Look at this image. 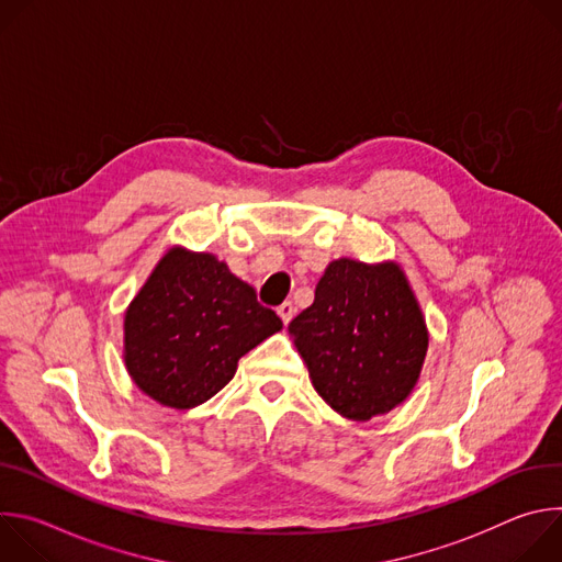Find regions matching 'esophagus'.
Instances as JSON below:
<instances>
[{
    "label": "esophagus",
    "mask_w": 562,
    "mask_h": 562,
    "mask_svg": "<svg viewBox=\"0 0 562 562\" xmlns=\"http://www.w3.org/2000/svg\"><path fill=\"white\" fill-rule=\"evenodd\" d=\"M278 315L282 317V323H284V325H289L291 319H293V315H295V306H293V302H282V304L278 306Z\"/></svg>",
    "instance_id": "esophagus-1"
}]
</instances>
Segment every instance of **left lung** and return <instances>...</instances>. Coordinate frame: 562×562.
<instances>
[{"label": "left lung", "instance_id": "1", "mask_svg": "<svg viewBox=\"0 0 562 562\" xmlns=\"http://www.w3.org/2000/svg\"><path fill=\"white\" fill-rule=\"evenodd\" d=\"M289 334L317 395L353 423L403 405L429 349L420 302L393 260L329 262Z\"/></svg>", "mask_w": 562, "mask_h": 562}]
</instances>
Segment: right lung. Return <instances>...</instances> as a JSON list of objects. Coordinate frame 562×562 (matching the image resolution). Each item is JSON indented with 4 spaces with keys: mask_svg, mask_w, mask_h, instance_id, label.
<instances>
[{
    "mask_svg": "<svg viewBox=\"0 0 562 562\" xmlns=\"http://www.w3.org/2000/svg\"><path fill=\"white\" fill-rule=\"evenodd\" d=\"M280 329L282 319L226 262L176 245L124 311V364L155 403L187 412L224 389L237 360Z\"/></svg>",
    "mask_w": 562,
    "mask_h": 562,
    "instance_id": "obj_1",
    "label": "right lung"
}]
</instances>
